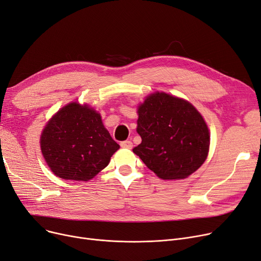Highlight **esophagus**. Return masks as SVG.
Listing matches in <instances>:
<instances>
[{
	"mask_svg": "<svg viewBox=\"0 0 261 261\" xmlns=\"http://www.w3.org/2000/svg\"><path fill=\"white\" fill-rule=\"evenodd\" d=\"M120 145H121V147H123V148H132V147H133V142L129 141V140H125V141H122V142L120 143Z\"/></svg>",
	"mask_w": 261,
	"mask_h": 261,
	"instance_id": "1",
	"label": "esophagus"
}]
</instances>
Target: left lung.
I'll return each mask as SVG.
<instances>
[{"label": "left lung", "instance_id": "1", "mask_svg": "<svg viewBox=\"0 0 261 261\" xmlns=\"http://www.w3.org/2000/svg\"><path fill=\"white\" fill-rule=\"evenodd\" d=\"M133 152L163 179L188 177L207 158L210 135L200 113L187 101L164 92L148 95L138 108Z\"/></svg>", "mask_w": 261, "mask_h": 261}]
</instances>
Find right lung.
I'll list each match as a JSON object with an SVG mask.
<instances>
[{
    "label": "right lung",
    "instance_id": "1",
    "mask_svg": "<svg viewBox=\"0 0 261 261\" xmlns=\"http://www.w3.org/2000/svg\"><path fill=\"white\" fill-rule=\"evenodd\" d=\"M41 152L54 174L87 181L106 168L120 145L104 127L100 114L70 103L49 120L41 135Z\"/></svg>",
    "mask_w": 261,
    "mask_h": 261
}]
</instances>
